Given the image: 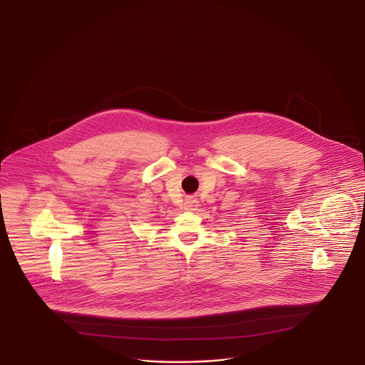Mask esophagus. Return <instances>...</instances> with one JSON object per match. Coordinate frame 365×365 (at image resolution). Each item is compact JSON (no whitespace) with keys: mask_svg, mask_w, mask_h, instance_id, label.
Wrapping results in <instances>:
<instances>
[{"mask_svg":"<svg viewBox=\"0 0 365 365\" xmlns=\"http://www.w3.org/2000/svg\"><path fill=\"white\" fill-rule=\"evenodd\" d=\"M198 207V201L194 198V197H187L186 201H185V208L189 209V210H194V209Z\"/></svg>","mask_w":365,"mask_h":365,"instance_id":"1","label":"esophagus"}]
</instances>
